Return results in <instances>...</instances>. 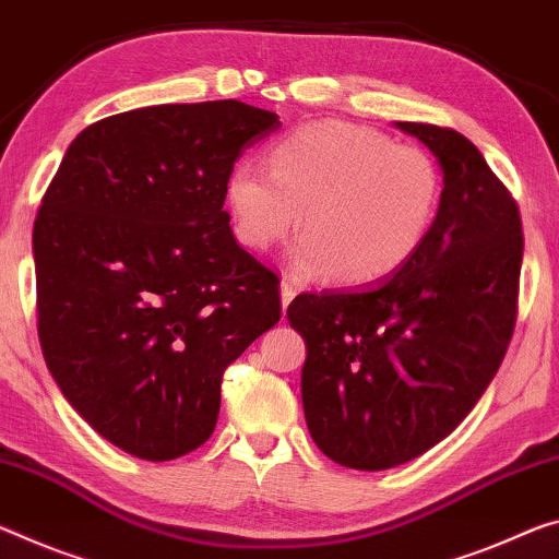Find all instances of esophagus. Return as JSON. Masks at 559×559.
<instances>
[{
	"label": "esophagus",
	"instance_id": "34e87169",
	"mask_svg": "<svg viewBox=\"0 0 559 559\" xmlns=\"http://www.w3.org/2000/svg\"><path fill=\"white\" fill-rule=\"evenodd\" d=\"M296 294H298L296 283L290 278H283L281 281V304H283V308H288V304L296 298Z\"/></svg>",
	"mask_w": 559,
	"mask_h": 559
}]
</instances>
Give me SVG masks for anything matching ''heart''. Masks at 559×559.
<instances>
[{
	"label": "heart",
	"mask_w": 559,
	"mask_h": 559,
	"mask_svg": "<svg viewBox=\"0 0 559 559\" xmlns=\"http://www.w3.org/2000/svg\"><path fill=\"white\" fill-rule=\"evenodd\" d=\"M440 193V166L425 148L323 119L278 139L271 168L238 162L226 179V209L238 243L251 251H269L298 224L296 269L360 286L393 276L420 251Z\"/></svg>",
	"instance_id": "heart-1"
}]
</instances>
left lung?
<instances>
[{
    "label": "left lung",
    "instance_id": "1",
    "mask_svg": "<svg viewBox=\"0 0 559 559\" xmlns=\"http://www.w3.org/2000/svg\"><path fill=\"white\" fill-rule=\"evenodd\" d=\"M442 168L436 224L401 271L362 290L300 294L306 423L321 453L388 471L453 432L498 373L515 331L522 221L471 139L395 121Z\"/></svg>",
    "mask_w": 559,
    "mask_h": 559
}]
</instances>
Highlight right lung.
I'll return each instance as SVG.
<instances>
[{"label":"right lung","instance_id":"obj_1","mask_svg":"<svg viewBox=\"0 0 559 559\" xmlns=\"http://www.w3.org/2000/svg\"><path fill=\"white\" fill-rule=\"evenodd\" d=\"M281 127L236 99L86 127L34 221L37 331L74 411L164 463L211 438L224 370L278 323V278L236 243L226 179Z\"/></svg>","mask_w":559,"mask_h":559}]
</instances>
